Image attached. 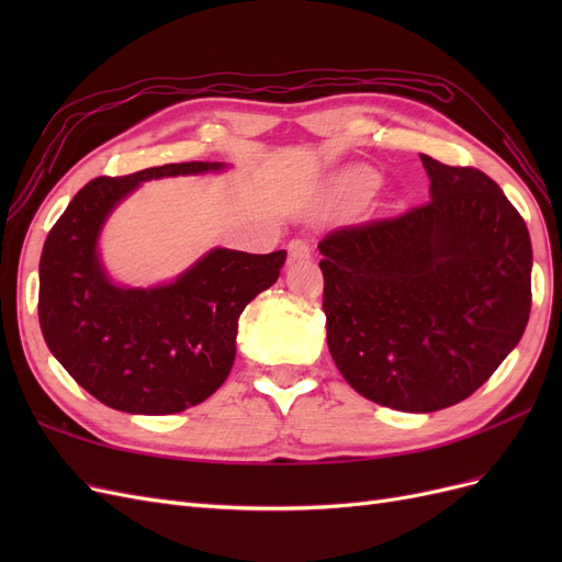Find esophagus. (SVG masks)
Instances as JSON below:
<instances>
[{"instance_id":"34e87169","label":"esophagus","mask_w":562,"mask_h":562,"mask_svg":"<svg viewBox=\"0 0 562 562\" xmlns=\"http://www.w3.org/2000/svg\"><path fill=\"white\" fill-rule=\"evenodd\" d=\"M288 255H291V260H307L312 255V246L307 239H293L288 244Z\"/></svg>"}]
</instances>
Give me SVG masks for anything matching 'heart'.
<instances>
[{"mask_svg": "<svg viewBox=\"0 0 562 562\" xmlns=\"http://www.w3.org/2000/svg\"><path fill=\"white\" fill-rule=\"evenodd\" d=\"M347 187L349 190H353V192H363V190H368V187H372L375 184V173L372 171H353L351 176H347Z\"/></svg>", "mask_w": 562, "mask_h": 562, "instance_id": "obj_1", "label": "heart"}]
</instances>
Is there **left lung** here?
Listing matches in <instances>:
<instances>
[{"label": "left lung", "mask_w": 562, "mask_h": 562, "mask_svg": "<svg viewBox=\"0 0 562 562\" xmlns=\"http://www.w3.org/2000/svg\"><path fill=\"white\" fill-rule=\"evenodd\" d=\"M431 199L323 236L328 349L361 396L403 413L469 398L525 333L532 244L479 168L419 155Z\"/></svg>", "instance_id": "8db88e82"}]
</instances>
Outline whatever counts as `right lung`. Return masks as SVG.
Listing matches in <instances>:
<instances>
[{"label":"right lung","instance_id":"add662e5","mask_svg":"<svg viewBox=\"0 0 562 562\" xmlns=\"http://www.w3.org/2000/svg\"><path fill=\"white\" fill-rule=\"evenodd\" d=\"M225 164H164L83 184L50 227L40 260L46 347L93 398L131 415H173L220 389L236 356L246 304L274 285L285 250L215 248L157 288L114 285L98 234L119 201L151 178L220 171Z\"/></svg>","mask_w":562,"mask_h":562}]
</instances>
